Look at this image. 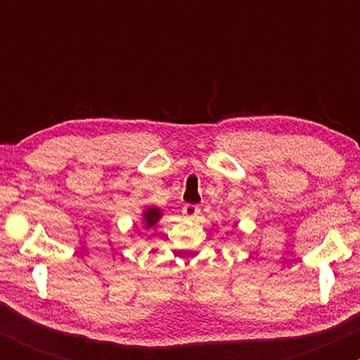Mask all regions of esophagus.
Segmentation results:
<instances>
[{
	"label": "esophagus",
	"mask_w": 360,
	"mask_h": 360,
	"mask_svg": "<svg viewBox=\"0 0 360 360\" xmlns=\"http://www.w3.org/2000/svg\"><path fill=\"white\" fill-rule=\"evenodd\" d=\"M200 213H201L200 206H196V205H184L183 206V217L188 218V220H194V218L200 217Z\"/></svg>",
	"instance_id": "34e87169"
}]
</instances>
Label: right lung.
Instances as JSON below:
<instances>
[{"mask_svg":"<svg viewBox=\"0 0 360 360\" xmlns=\"http://www.w3.org/2000/svg\"><path fill=\"white\" fill-rule=\"evenodd\" d=\"M162 218V212H160L157 206H148V208L143 210L142 213V221H143V226L146 229H152V226L155 225L157 221Z\"/></svg>","mask_w":360,"mask_h":360,"instance_id":"obj_1","label":"right lung"}]
</instances>
